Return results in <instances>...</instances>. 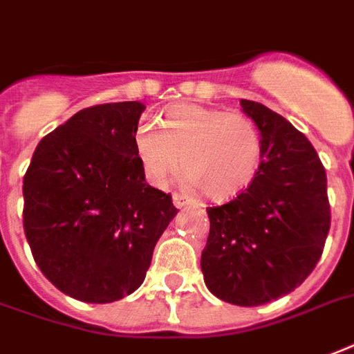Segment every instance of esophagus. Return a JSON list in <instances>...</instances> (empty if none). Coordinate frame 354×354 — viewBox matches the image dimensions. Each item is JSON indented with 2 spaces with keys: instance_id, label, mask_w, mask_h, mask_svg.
<instances>
[{
  "instance_id": "1",
  "label": "esophagus",
  "mask_w": 354,
  "mask_h": 354,
  "mask_svg": "<svg viewBox=\"0 0 354 354\" xmlns=\"http://www.w3.org/2000/svg\"><path fill=\"white\" fill-rule=\"evenodd\" d=\"M172 202H174V205H176V207H183V205L191 204V198H187V196H182V194H172Z\"/></svg>"
}]
</instances>
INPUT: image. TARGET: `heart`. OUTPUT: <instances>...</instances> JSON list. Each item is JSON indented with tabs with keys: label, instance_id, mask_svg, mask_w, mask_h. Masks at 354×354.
<instances>
[{
	"label": "heart",
	"instance_id": "b5f03b06",
	"mask_svg": "<svg viewBox=\"0 0 354 354\" xmlns=\"http://www.w3.org/2000/svg\"><path fill=\"white\" fill-rule=\"evenodd\" d=\"M138 122L133 147L145 178L161 187L183 165V185L204 187L213 200L233 198L255 180L263 138L244 113L202 104H172L160 119Z\"/></svg>",
	"mask_w": 354,
	"mask_h": 354
}]
</instances>
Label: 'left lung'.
I'll return each mask as SVG.
<instances>
[{
    "label": "left lung",
    "instance_id": "1",
    "mask_svg": "<svg viewBox=\"0 0 354 354\" xmlns=\"http://www.w3.org/2000/svg\"><path fill=\"white\" fill-rule=\"evenodd\" d=\"M263 138L252 185L207 207L205 286L222 301L257 307L290 294L314 270L330 227L327 176L316 150L283 115L242 99Z\"/></svg>",
    "mask_w": 354,
    "mask_h": 354
}]
</instances>
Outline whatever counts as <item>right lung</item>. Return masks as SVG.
<instances>
[{"mask_svg": "<svg viewBox=\"0 0 354 354\" xmlns=\"http://www.w3.org/2000/svg\"><path fill=\"white\" fill-rule=\"evenodd\" d=\"M145 104L84 108L47 133L24 178V230L41 274L68 296L112 303L138 290L176 216L133 147Z\"/></svg>", "mask_w": 354, "mask_h": 354, "instance_id": "right-lung-1", "label": "right lung"}]
</instances>
